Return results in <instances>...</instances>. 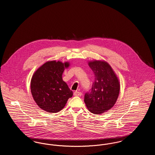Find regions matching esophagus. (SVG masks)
Listing matches in <instances>:
<instances>
[{"label":"esophagus","instance_id":"esophagus-1","mask_svg":"<svg viewBox=\"0 0 155 155\" xmlns=\"http://www.w3.org/2000/svg\"><path fill=\"white\" fill-rule=\"evenodd\" d=\"M74 95L75 96H81L82 95V93L79 91H75L74 92Z\"/></svg>","mask_w":155,"mask_h":155}]
</instances>
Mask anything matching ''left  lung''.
<instances>
[{
    "label": "left lung",
    "mask_w": 155,
    "mask_h": 155,
    "mask_svg": "<svg viewBox=\"0 0 155 155\" xmlns=\"http://www.w3.org/2000/svg\"><path fill=\"white\" fill-rule=\"evenodd\" d=\"M88 64L95 75L91 91L85 94L84 102L89 110L100 114L111 109L116 102L120 89L118 77L104 60H91Z\"/></svg>",
    "instance_id": "1"
}]
</instances>
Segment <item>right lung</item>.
Wrapping results in <instances>:
<instances>
[{
	"mask_svg": "<svg viewBox=\"0 0 155 155\" xmlns=\"http://www.w3.org/2000/svg\"><path fill=\"white\" fill-rule=\"evenodd\" d=\"M70 64L68 61H48L32 75L31 92L34 100L41 109L49 113L59 112L73 96V91L62 78L65 68Z\"/></svg>",
	"mask_w": 155,
	"mask_h": 155,
	"instance_id": "right-lung-1",
	"label": "right lung"
}]
</instances>
